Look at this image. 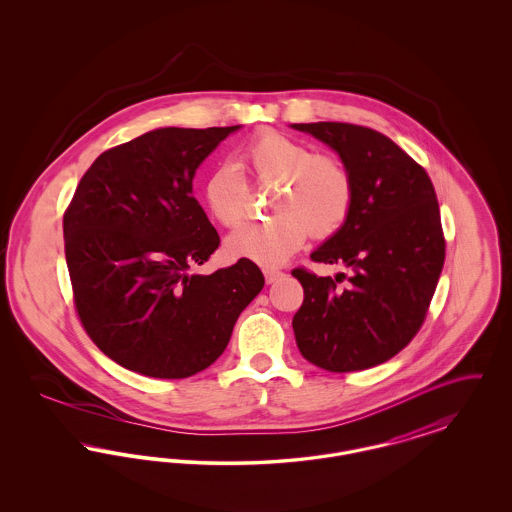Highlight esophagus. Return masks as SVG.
I'll list each match as a JSON object with an SVG mask.
<instances>
[{
  "label": "esophagus",
  "mask_w": 512,
  "mask_h": 512,
  "mask_svg": "<svg viewBox=\"0 0 512 512\" xmlns=\"http://www.w3.org/2000/svg\"><path fill=\"white\" fill-rule=\"evenodd\" d=\"M263 272H265V280H267L268 284H272V282H276V280H280L284 276L282 270L274 267L263 268Z\"/></svg>",
  "instance_id": "1"
}]
</instances>
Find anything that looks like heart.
Returning <instances> with one entry per match:
<instances>
[{"mask_svg": "<svg viewBox=\"0 0 512 512\" xmlns=\"http://www.w3.org/2000/svg\"><path fill=\"white\" fill-rule=\"evenodd\" d=\"M278 184L270 209L274 217L247 222L228 236L226 249L261 265H280L305 244L307 234L326 238L338 232L355 199L353 176L345 163L280 132L249 140L238 165L220 163L205 176L203 199L215 220L234 228L249 211V184Z\"/></svg>", "mask_w": 512, "mask_h": 512, "instance_id": "obj_1", "label": "heart"}]
</instances>
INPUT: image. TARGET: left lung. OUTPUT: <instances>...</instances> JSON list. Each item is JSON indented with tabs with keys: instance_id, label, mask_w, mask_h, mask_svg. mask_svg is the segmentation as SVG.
<instances>
[{
	"instance_id": "1",
	"label": "left lung",
	"mask_w": 512,
	"mask_h": 512,
	"mask_svg": "<svg viewBox=\"0 0 512 512\" xmlns=\"http://www.w3.org/2000/svg\"><path fill=\"white\" fill-rule=\"evenodd\" d=\"M340 153L355 199L340 230L311 253L345 265L332 280L293 268L303 305L293 317L301 355L330 372L382 365L420 330L445 261L436 190L426 171L388 136L349 122L292 124ZM343 277L348 284L340 287Z\"/></svg>"
}]
</instances>
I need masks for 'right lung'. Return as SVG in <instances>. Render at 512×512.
Masks as SVG:
<instances>
[{
  "label": "right lung",
  "instance_id": "1",
  "mask_svg": "<svg viewBox=\"0 0 512 512\" xmlns=\"http://www.w3.org/2000/svg\"><path fill=\"white\" fill-rule=\"evenodd\" d=\"M240 126L157 128L103 151L63 217L74 307L115 363L178 380L213 365L263 290L240 259L195 274L220 238L192 195L203 159Z\"/></svg>",
  "mask_w": 512,
  "mask_h": 512
}]
</instances>
